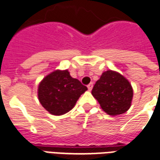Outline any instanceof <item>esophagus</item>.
<instances>
[{"instance_id":"obj_1","label":"esophagus","mask_w":160,"mask_h":160,"mask_svg":"<svg viewBox=\"0 0 160 160\" xmlns=\"http://www.w3.org/2000/svg\"><path fill=\"white\" fill-rule=\"evenodd\" d=\"M87 87H88L89 91H91L92 88H93V83H90L88 85H87Z\"/></svg>"}]
</instances>
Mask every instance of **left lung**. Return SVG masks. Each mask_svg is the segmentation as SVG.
Returning a JSON list of instances; mask_svg holds the SVG:
<instances>
[{"label": "left lung", "mask_w": 160, "mask_h": 160, "mask_svg": "<svg viewBox=\"0 0 160 160\" xmlns=\"http://www.w3.org/2000/svg\"><path fill=\"white\" fill-rule=\"evenodd\" d=\"M91 94L105 112L118 116L123 114L130 108L133 90L123 75L109 69L102 73L94 85Z\"/></svg>", "instance_id": "obj_1"}]
</instances>
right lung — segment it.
<instances>
[{"instance_id":"add662e5","label":"right lung","mask_w":160,"mask_h":160,"mask_svg":"<svg viewBox=\"0 0 160 160\" xmlns=\"http://www.w3.org/2000/svg\"><path fill=\"white\" fill-rule=\"evenodd\" d=\"M87 87L72 78L69 70H54L45 76L38 85V101L46 111L55 116L64 115L75 107Z\"/></svg>"}]
</instances>
